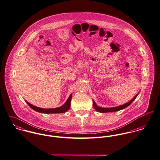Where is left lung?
Here are the masks:
<instances>
[{
    "label": "left lung",
    "mask_w": 160,
    "mask_h": 160,
    "mask_svg": "<svg viewBox=\"0 0 160 160\" xmlns=\"http://www.w3.org/2000/svg\"><path fill=\"white\" fill-rule=\"evenodd\" d=\"M138 94H136L135 96V97L131 99L130 101H129L128 102H127L126 104H124L122 106H120L115 107H112V108H102V107H100L98 106L95 102L93 101V107L94 108H95V110L99 112H101V113H106V112H116V111H119L122 109H123L125 108L126 107H127L128 106H129L134 100L136 98V97L138 96Z\"/></svg>",
    "instance_id": "1"
}]
</instances>
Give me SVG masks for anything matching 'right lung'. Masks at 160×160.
Wrapping results in <instances>:
<instances>
[{
    "instance_id": "1",
    "label": "right lung",
    "mask_w": 160,
    "mask_h": 160,
    "mask_svg": "<svg viewBox=\"0 0 160 160\" xmlns=\"http://www.w3.org/2000/svg\"><path fill=\"white\" fill-rule=\"evenodd\" d=\"M72 94H71L66 103L61 107L55 108H42L37 107L34 106L28 102L26 101V103L29 105L31 108L34 110L36 112L42 113H65L71 107V101Z\"/></svg>"
}]
</instances>
